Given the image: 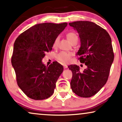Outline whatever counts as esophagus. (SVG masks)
<instances>
[{"mask_svg": "<svg viewBox=\"0 0 122 122\" xmlns=\"http://www.w3.org/2000/svg\"><path fill=\"white\" fill-rule=\"evenodd\" d=\"M63 67H64V69H66V68H68L67 65H66V64H64V65H63Z\"/></svg>", "mask_w": 122, "mask_h": 122, "instance_id": "obj_1", "label": "esophagus"}]
</instances>
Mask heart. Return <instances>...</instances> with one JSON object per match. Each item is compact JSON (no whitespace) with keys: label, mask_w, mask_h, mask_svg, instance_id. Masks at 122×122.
Returning a JSON list of instances; mask_svg holds the SVG:
<instances>
[{"label":"heart","mask_w":122,"mask_h":122,"mask_svg":"<svg viewBox=\"0 0 122 122\" xmlns=\"http://www.w3.org/2000/svg\"><path fill=\"white\" fill-rule=\"evenodd\" d=\"M66 37L71 44H73L74 43H77L78 40V36L76 33L71 31L66 34ZM59 41V37L57 36L55 39L54 43H53V46L56 47L58 46V43ZM72 54L71 53H67L65 51H61L56 55V58L59 62L62 64H67L71 61V57L72 56Z\"/></svg>","instance_id":"1"}]
</instances>
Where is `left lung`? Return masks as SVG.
Segmentation results:
<instances>
[{
  "mask_svg": "<svg viewBox=\"0 0 122 122\" xmlns=\"http://www.w3.org/2000/svg\"><path fill=\"white\" fill-rule=\"evenodd\" d=\"M76 30L81 46L77 52L80 62L87 68L83 71L79 66L71 65L72 71L71 86L73 92L83 98H89L97 93L107 81L114 53L109 34L96 23L88 21L69 23Z\"/></svg>",
  "mask_w": 122,
  "mask_h": 122,
  "instance_id": "8db88e82",
  "label": "left lung"
}]
</instances>
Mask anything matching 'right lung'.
I'll return each mask as SVG.
<instances>
[{
  "mask_svg": "<svg viewBox=\"0 0 122 122\" xmlns=\"http://www.w3.org/2000/svg\"><path fill=\"white\" fill-rule=\"evenodd\" d=\"M66 25V23L36 24L15 41L11 64L18 86L31 99H46L54 93L63 66L57 61L46 66L41 60L45 53L52 50L55 39Z\"/></svg>",
  "mask_w": 122,
  "mask_h": 122,
  "instance_id": "add662e5",
  "label": "right lung"
}]
</instances>
